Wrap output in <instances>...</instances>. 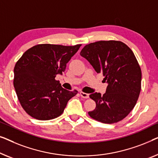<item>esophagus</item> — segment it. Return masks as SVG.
<instances>
[{"instance_id":"obj_1","label":"esophagus","mask_w":158,"mask_h":158,"mask_svg":"<svg viewBox=\"0 0 158 158\" xmlns=\"http://www.w3.org/2000/svg\"><path fill=\"white\" fill-rule=\"evenodd\" d=\"M79 94L81 95V97H83V98H85V99H87L89 98V94H86V93H84L83 92H80Z\"/></svg>"}]
</instances>
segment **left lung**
<instances>
[{"label": "left lung", "instance_id": "obj_1", "mask_svg": "<svg viewBox=\"0 0 158 158\" xmlns=\"http://www.w3.org/2000/svg\"><path fill=\"white\" fill-rule=\"evenodd\" d=\"M80 55L107 83L103 96L97 92L89 95L96 102L89 116L106 124L123 119L134 108L141 90L142 72L134 53L121 41H99L86 45Z\"/></svg>", "mask_w": 158, "mask_h": 158}]
</instances>
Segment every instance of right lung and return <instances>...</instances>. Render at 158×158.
<instances>
[{
    "label": "right lung",
    "instance_id": "right-lung-1",
    "mask_svg": "<svg viewBox=\"0 0 158 158\" xmlns=\"http://www.w3.org/2000/svg\"><path fill=\"white\" fill-rule=\"evenodd\" d=\"M80 46L39 44L26 51L16 62L13 86L21 105L31 117L39 120L56 118L78 93L61 87L55 77L64 72Z\"/></svg>",
    "mask_w": 158,
    "mask_h": 158
}]
</instances>
